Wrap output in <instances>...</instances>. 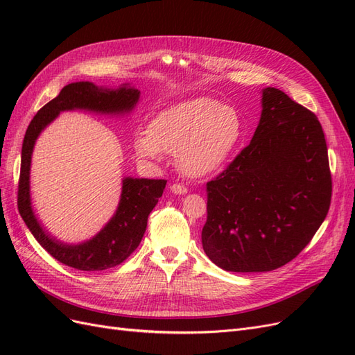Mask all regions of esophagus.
Wrapping results in <instances>:
<instances>
[{"label":"esophagus","mask_w":355,"mask_h":355,"mask_svg":"<svg viewBox=\"0 0 355 355\" xmlns=\"http://www.w3.org/2000/svg\"><path fill=\"white\" fill-rule=\"evenodd\" d=\"M170 191L173 192V194L184 196V194H187V192H188V188L185 185H182V184H173V185L170 187Z\"/></svg>","instance_id":"1"}]
</instances>
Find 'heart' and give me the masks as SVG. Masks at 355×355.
I'll list each match as a JSON object with an SVG mask.
<instances>
[{
	"label": "heart",
	"instance_id": "obj_1",
	"mask_svg": "<svg viewBox=\"0 0 355 355\" xmlns=\"http://www.w3.org/2000/svg\"><path fill=\"white\" fill-rule=\"evenodd\" d=\"M244 136L239 112L220 101L197 98L157 114L135 139L139 157L159 161L176 157L182 173L202 179L216 175L237 153Z\"/></svg>",
	"mask_w": 355,
	"mask_h": 355
}]
</instances>
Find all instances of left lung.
<instances>
[{"label": "left lung", "mask_w": 355, "mask_h": 355, "mask_svg": "<svg viewBox=\"0 0 355 355\" xmlns=\"http://www.w3.org/2000/svg\"><path fill=\"white\" fill-rule=\"evenodd\" d=\"M202 249L232 272L277 270L302 252L327 216L331 175L314 112L274 87L262 90L252 142L207 182Z\"/></svg>", "instance_id": "left-lung-1"}]
</instances>
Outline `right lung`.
Listing matches in <instances>:
<instances>
[{"label":"right lung","mask_w":355,"mask_h":355,"mask_svg":"<svg viewBox=\"0 0 355 355\" xmlns=\"http://www.w3.org/2000/svg\"><path fill=\"white\" fill-rule=\"evenodd\" d=\"M141 92L124 84L120 89H103L93 83L80 81L63 87L55 99L46 103L32 118L25 133L20 163L17 207L26 227L35 240L58 259L80 271H103L120 265L130 256L141 243L148 216L163 196L167 180L164 179H135L123 180L121 200L112 219L92 240L69 245L63 244L42 230L31 207L29 170L31 157L41 130L50 124L62 111L87 110L101 114H124L132 111L139 101Z\"/></svg>","instance_id":"1"}]
</instances>
